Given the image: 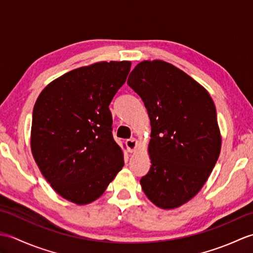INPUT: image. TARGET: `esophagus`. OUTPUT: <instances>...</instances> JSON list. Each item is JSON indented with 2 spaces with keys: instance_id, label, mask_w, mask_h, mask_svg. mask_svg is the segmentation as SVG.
I'll return each mask as SVG.
<instances>
[{
  "instance_id": "34e87169",
  "label": "esophagus",
  "mask_w": 253,
  "mask_h": 253,
  "mask_svg": "<svg viewBox=\"0 0 253 253\" xmlns=\"http://www.w3.org/2000/svg\"><path fill=\"white\" fill-rule=\"evenodd\" d=\"M126 146L128 148V151H129L130 153L135 152L137 148H138V141L137 139L135 138H131V139H128V140H126Z\"/></svg>"
}]
</instances>
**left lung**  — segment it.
Instances as JSON below:
<instances>
[{
    "instance_id": "1",
    "label": "left lung",
    "mask_w": 253,
    "mask_h": 253,
    "mask_svg": "<svg viewBox=\"0 0 253 253\" xmlns=\"http://www.w3.org/2000/svg\"><path fill=\"white\" fill-rule=\"evenodd\" d=\"M127 84L151 121V169L140 180L142 190L161 209L179 208L201 190L219 157L215 105L203 85L162 60L137 64Z\"/></svg>"
}]
</instances>
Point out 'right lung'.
<instances>
[{
  "mask_svg": "<svg viewBox=\"0 0 253 253\" xmlns=\"http://www.w3.org/2000/svg\"><path fill=\"white\" fill-rule=\"evenodd\" d=\"M129 61L98 62L53 80L32 112L31 153L55 192L78 206L93 202L124 166L109 105Z\"/></svg>",
  "mask_w": 253,
  "mask_h": 253,
  "instance_id": "right-lung-1",
  "label": "right lung"
}]
</instances>
